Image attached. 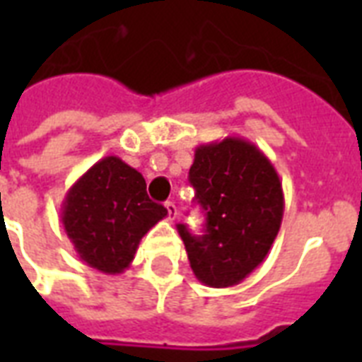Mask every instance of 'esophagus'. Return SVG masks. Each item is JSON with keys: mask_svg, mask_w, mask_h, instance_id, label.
<instances>
[{"mask_svg": "<svg viewBox=\"0 0 362 362\" xmlns=\"http://www.w3.org/2000/svg\"><path fill=\"white\" fill-rule=\"evenodd\" d=\"M165 209H167L169 220H175L176 214H178V209H176V204L173 203V201H167V203H165Z\"/></svg>", "mask_w": 362, "mask_h": 362, "instance_id": "34e87169", "label": "esophagus"}]
</instances>
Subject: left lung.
<instances>
[{"instance_id":"left-lung-1","label":"left lung","mask_w":362,"mask_h":362,"mask_svg":"<svg viewBox=\"0 0 362 362\" xmlns=\"http://www.w3.org/2000/svg\"><path fill=\"white\" fill-rule=\"evenodd\" d=\"M189 182L206 214L204 235L178 226L193 274L204 286H237L263 263L280 231V176L253 142L226 136L195 148Z\"/></svg>"}]
</instances>
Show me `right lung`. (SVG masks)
Listing matches in <instances>:
<instances>
[{"label":"right lung","instance_id":"right-lung-1","mask_svg":"<svg viewBox=\"0 0 362 362\" xmlns=\"http://www.w3.org/2000/svg\"><path fill=\"white\" fill-rule=\"evenodd\" d=\"M165 216L167 209L148 197L141 173L116 156L92 165L62 203V223L75 252L105 274H122L141 238Z\"/></svg>","mask_w":362,"mask_h":362}]
</instances>
